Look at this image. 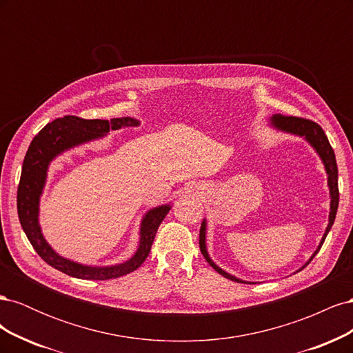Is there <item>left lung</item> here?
<instances>
[{"instance_id": "8db88e82", "label": "left lung", "mask_w": 353, "mask_h": 353, "mask_svg": "<svg viewBox=\"0 0 353 353\" xmlns=\"http://www.w3.org/2000/svg\"><path fill=\"white\" fill-rule=\"evenodd\" d=\"M270 123H271V126H274L275 130H279V131H284L287 134H294V135H299V137H303L305 140L315 148V152L318 153V156L321 157L324 168H325V172L328 175L327 179H328V188H330V197H331L328 227H327L324 236L321 239V243H319V245H318V249L314 252V254L311 256V259H309L301 268V270H303L305 266L315 258V254L319 252V249H321V245H323V243L327 237V234L331 230V227H333L334 219H336V213H337V208H339V184H337L339 175H337L336 156H334L333 147H331L330 143H328V138H327L325 132L323 131V128L319 126L318 123L312 122V121L303 119V117H296V116L274 114L271 117ZM199 244H200V252H201L203 256H205V259L209 262L212 268L215 270L216 272H219L222 276H225V279H228L231 281H237V283H243V284H254V283H250V281H243V280L237 279V276H234V275L225 272L223 270H221L218 265L213 263V261L209 258V253H208V249H206V221L201 222ZM301 270H299V271H301Z\"/></svg>"}]
</instances>
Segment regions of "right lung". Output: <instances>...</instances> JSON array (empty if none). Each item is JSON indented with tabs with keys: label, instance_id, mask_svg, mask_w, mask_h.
I'll return each instance as SVG.
<instances>
[{
	"label": "right lung",
	"instance_id": "1",
	"mask_svg": "<svg viewBox=\"0 0 353 353\" xmlns=\"http://www.w3.org/2000/svg\"><path fill=\"white\" fill-rule=\"evenodd\" d=\"M132 117H116L110 121L82 119L78 116H65L50 122L32 140L22 166V175L17 187V213L22 228L32 248L52 268L81 280H112L135 271L150 253L160 223L170 210L169 205L157 206L145 213L140 228V245L130 261L112 266H88L63 258L51 249L41 232L38 222L39 197L46 185L47 170L51 160L83 143L121 130L123 126H138Z\"/></svg>",
	"mask_w": 353,
	"mask_h": 353
}]
</instances>
